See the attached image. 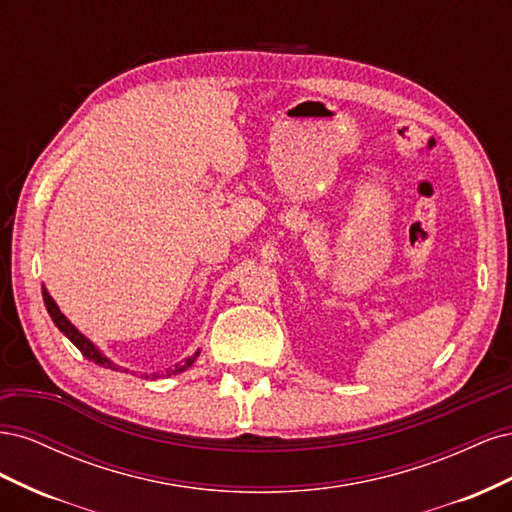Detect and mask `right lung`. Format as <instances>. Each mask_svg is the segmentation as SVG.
<instances>
[{
	"label": "right lung",
	"instance_id": "right-lung-1",
	"mask_svg": "<svg viewBox=\"0 0 512 512\" xmlns=\"http://www.w3.org/2000/svg\"><path fill=\"white\" fill-rule=\"evenodd\" d=\"M42 299H44V305H46V312H49V316H51V320L55 322V327L64 333L70 342L79 348L81 352H83V356L85 359H89V361H94L96 365H102V367H106V369H113V371H119V369H123V367H119V365H115L111 359H108L106 354H102V350L91 342L89 337H85L79 329L74 327V324L61 314V309H59V305L55 303V299L51 297L49 294V290H46V286H42ZM198 354H200V350H196L192 356H188V359H183L181 363H177L175 367H170V369H166V376H175V374H181V371H185L188 367H192L194 365V361L198 359ZM128 374V369H123ZM164 376V374H162ZM145 378H158V374H145Z\"/></svg>",
	"mask_w": 512,
	"mask_h": 512
}]
</instances>
